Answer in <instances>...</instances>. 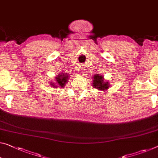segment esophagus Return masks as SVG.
<instances>
[{
    "label": "esophagus",
    "instance_id": "esophagus-1",
    "mask_svg": "<svg viewBox=\"0 0 158 158\" xmlns=\"http://www.w3.org/2000/svg\"><path fill=\"white\" fill-rule=\"evenodd\" d=\"M83 73H85V72H83Z\"/></svg>",
    "mask_w": 158,
    "mask_h": 158
}]
</instances>
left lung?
<instances>
[{
  "label": "left lung",
  "instance_id": "1",
  "mask_svg": "<svg viewBox=\"0 0 158 158\" xmlns=\"http://www.w3.org/2000/svg\"><path fill=\"white\" fill-rule=\"evenodd\" d=\"M93 86L95 88L99 89V90L104 91L105 89H107L110 87L109 82H104L102 76H99V75H95L94 76V81H93Z\"/></svg>",
  "mask_w": 158,
  "mask_h": 158
}]
</instances>
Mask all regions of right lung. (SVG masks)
Masks as SVG:
<instances>
[{"label":"right lung","mask_w":158,"mask_h":158,"mask_svg":"<svg viewBox=\"0 0 158 158\" xmlns=\"http://www.w3.org/2000/svg\"><path fill=\"white\" fill-rule=\"evenodd\" d=\"M68 77H69V76L65 73V74H61V75H59L58 77H56V84L57 85H55L54 82H52V83H51L52 85V86L53 87H64L65 83H66V82H68ZM56 85L57 86H56L55 85Z\"/></svg>","instance_id":"add662e5"}]
</instances>
